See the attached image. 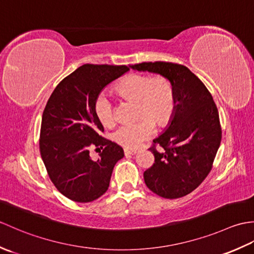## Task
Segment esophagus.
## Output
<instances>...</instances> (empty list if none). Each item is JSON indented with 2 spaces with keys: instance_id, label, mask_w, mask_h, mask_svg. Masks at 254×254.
<instances>
[{
  "instance_id": "1",
  "label": "esophagus",
  "mask_w": 254,
  "mask_h": 254,
  "mask_svg": "<svg viewBox=\"0 0 254 254\" xmlns=\"http://www.w3.org/2000/svg\"><path fill=\"white\" fill-rule=\"evenodd\" d=\"M136 153H137L136 149H128V148L124 149V154H126V156H127V155H135Z\"/></svg>"
}]
</instances>
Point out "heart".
<instances>
[{"mask_svg":"<svg viewBox=\"0 0 254 254\" xmlns=\"http://www.w3.org/2000/svg\"><path fill=\"white\" fill-rule=\"evenodd\" d=\"M116 91L123 98L137 102V116L133 123H126L113 132V141L126 148H136L155 132V124L165 126L175 110V91L171 83L164 76L150 77L142 74H131L116 86ZM95 112L106 127L116 122L112 101L104 94L95 100Z\"/></svg>","mask_w":254,"mask_h":254,"instance_id":"b5f03b06","label":"heart"}]
</instances>
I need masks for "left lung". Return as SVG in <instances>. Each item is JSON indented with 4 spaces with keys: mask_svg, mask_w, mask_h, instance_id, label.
<instances>
[{
    "mask_svg": "<svg viewBox=\"0 0 254 254\" xmlns=\"http://www.w3.org/2000/svg\"><path fill=\"white\" fill-rule=\"evenodd\" d=\"M139 72L160 74L175 91V110L165 132L149 148L155 163L144 172L150 191L165 198L187 195L209 174L222 141L219 115L213 97L187 66L171 62L131 65ZM164 148L158 152L155 145Z\"/></svg>",
    "mask_w": 254,
    "mask_h": 254,
    "instance_id": "obj_1",
    "label": "left lung"
}]
</instances>
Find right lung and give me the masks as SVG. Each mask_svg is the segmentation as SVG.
Listing matches in <instances>:
<instances>
[{"instance_id":"add662e5","label":"right lung","mask_w":254,"mask_h":254,"mask_svg":"<svg viewBox=\"0 0 254 254\" xmlns=\"http://www.w3.org/2000/svg\"><path fill=\"white\" fill-rule=\"evenodd\" d=\"M126 65L84 64L53 90L41 120L39 148L53 185L64 196L79 203L95 201L109 188L113 167L123 148L102 137L104 127L95 100L112 80L127 73ZM100 147L93 160L89 148Z\"/></svg>"}]
</instances>
